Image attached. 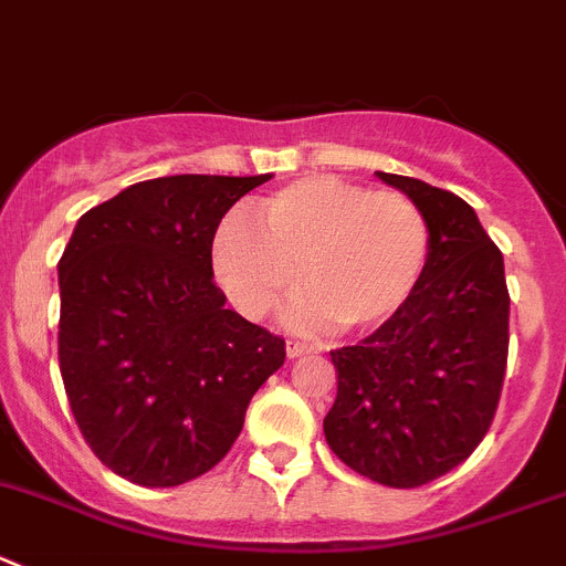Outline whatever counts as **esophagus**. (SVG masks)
Listing matches in <instances>:
<instances>
[{"label": "esophagus", "mask_w": 566, "mask_h": 566, "mask_svg": "<svg viewBox=\"0 0 566 566\" xmlns=\"http://www.w3.org/2000/svg\"><path fill=\"white\" fill-rule=\"evenodd\" d=\"M310 352H318L315 346H307V343H298V340H287V357H304Z\"/></svg>", "instance_id": "obj_1"}]
</instances>
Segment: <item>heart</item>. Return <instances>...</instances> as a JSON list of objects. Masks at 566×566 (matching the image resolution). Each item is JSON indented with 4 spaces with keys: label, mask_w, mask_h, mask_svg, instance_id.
Here are the masks:
<instances>
[{
    "label": "heart",
    "mask_w": 566,
    "mask_h": 566,
    "mask_svg": "<svg viewBox=\"0 0 566 566\" xmlns=\"http://www.w3.org/2000/svg\"><path fill=\"white\" fill-rule=\"evenodd\" d=\"M253 223L229 218L211 240L220 287L248 318L313 290L301 326L374 329L408 304L430 259V226L405 192L310 176L253 203Z\"/></svg>",
    "instance_id": "heart-1"
}]
</instances>
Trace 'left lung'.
Returning a JSON list of instances; mask_svg holds the SVG:
<instances>
[{
    "mask_svg": "<svg viewBox=\"0 0 566 566\" xmlns=\"http://www.w3.org/2000/svg\"><path fill=\"white\" fill-rule=\"evenodd\" d=\"M424 211L430 259L399 313L332 352L337 396L324 436L337 458L390 489H416L467 461L503 390L509 287L500 248L472 206L419 178L377 172Z\"/></svg>",
    "mask_w": 566,
    "mask_h": 566,
    "instance_id": "1",
    "label": "left lung"
}]
</instances>
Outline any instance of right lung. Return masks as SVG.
Instances as JSON below:
<instances>
[{"label": "right lung", "instance_id": "add662e5", "mask_svg": "<svg viewBox=\"0 0 566 566\" xmlns=\"http://www.w3.org/2000/svg\"><path fill=\"white\" fill-rule=\"evenodd\" d=\"M265 176L139 181L77 220L57 262V360L94 455L167 489L218 467L284 340L226 310L211 240Z\"/></svg>", "mask_w": 566, "mask_h": 566}]
</instances>
